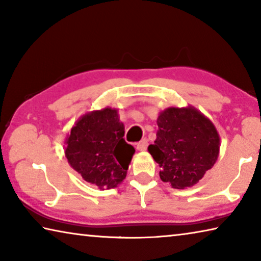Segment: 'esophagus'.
<instances>
[{
    "label": "esophagus",
    "instance_id": "obj_1",
    "mask_svg": "<svg viewBox=\"0 0 261 261\" xmlns=\"http://www.w3.org/2000/svg\"><path fill=\"white\" fill-rule=\"evenodd\" d=\"M147 146H148V140L143 139L140 143L137 144V149H138V151H145V149L147 148Z\"/></svg>",
    "mask_w": 261,
    "mask_h": 261
}]
</instances>
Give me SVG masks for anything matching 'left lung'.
<instances>
[{"instance_id":"1","label":"left lung","mask_w":261,"mask_h":261,"mask_svg":"<svg viewBox=\"0 0 261 261\" xmlns=\"http://www.w3.org/2000/svg\"><path fill=\"white\" fill-rule=\"evenodd\" d=\"M156 139L148 146L160 166V178L174 189L197 184L218 160L220 137L199 110L170 107L158 117Z\"/></svg>"}]
</instances>
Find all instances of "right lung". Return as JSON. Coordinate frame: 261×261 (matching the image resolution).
Returning <instances> with one entry per match:
<instances>
[{
    "label": "right lung",
    "mask_w": 261,
    "mask_h": 261,
    "mask_svg": "<svg viewBox=\"0 0 261 261\" xmlns=\"http://www.w3.org/2000/svg\"><path fill=\"white\" fill-rule=\"evenodd\" d=\"M124 125L117 110L105 108L87 113L72 126L65 139L69 165L86 182L101 190L123 182L135 153L123 138Z\"/></svg>",
    "instance_id": "obj_1"
}]
</instances>
